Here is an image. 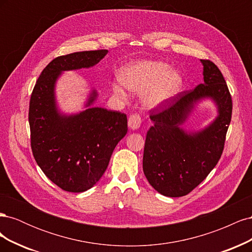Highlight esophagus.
I'll return each mask as SVG.
<instances>
[{"mask_svg":"<svg viewBox=\"0 0 252 252\" xmlns=\"http://www.w3.org/2000/svg\"><path fill=\"white\" fill-rule=\"evenodd\" d=\"M142 123V119L139 113H133L130 116V118L128 119V126L130 129H138L141 126Z\"/></svg>","mask_w":252,"mask_h":252,"instance_id":"34e87169","label":"esophagus"}]
</instances>
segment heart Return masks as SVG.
Segmentation results:
<instances>
[{
    "label": "heart",
    "mask_w": 252,
    "mask_h": 252,
    "mask_svg": "<svg viewBox=\"0 0 252 252\" xmlns=\"http://www.w3.org/2000/svg\"><path fill=\"white\" fill-rule=\"evenodd\" d=\"M120 82L132 93H146L143 98L145 106L157 108L168 103L179 93L183 78L179 71L171 70L166 63L139 61L121 70ZM112 90L118 97H126V91L119 83L113 84Z\"/></svg>",
    "instance_id": "b5f03b06"
}]
</instances>
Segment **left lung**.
Masks as SVG:
<instances>
[{"label": "left lung", "instance_id": "1", "mask_svg": "<svg viewBox=\"0 0 252 252\" xmlns=\"http://www.w3.org/2000/svg\"><path fill=\"white\" fill-rule=\"evenodd\" d=\"M204 83L152 109L154 125L147 131L143 171L158 192L170 197L186 195L215 168L223 154L232 114V100L222 72L209 60H201ZM209 97L219 116L201 132L189 134L180 126L194 105Z\"/></svg>", "mask_w": 252, "mask_h": 252}]
</instances>
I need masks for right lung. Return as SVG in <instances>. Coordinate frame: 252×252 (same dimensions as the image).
Returning <instances> with one entry per match:
<instances>
[{
  "instance_id": "obj_1",
  "label": "right lung",
  "mask_w": 252,
  "mask_h": 252,
  "mask_svg": "<svg viewBox=\"0 0 252 252\" xmlns=\"http://www.w3.org/2000/svg\"><path fill=\"white\" fill-rule=\"evenodd\" d=\"M107 52L80 51L52 60L30 97L28 120L34 159L45 175L65 191L83 192L95 185L128 130L125 113L91 107L97 96L94 89L86 110L66 116L57 107L55 87L61 73L93 67Z\"/></svg>"
}]
</instances>
